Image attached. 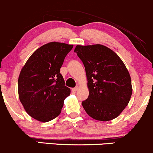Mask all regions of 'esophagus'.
I'll return each instance as SVG.
<instances>
[{"label":"esophagus","mask_w":153,"mask_h":153,"mask_svg":"<svg viewBox=\"0 0 153 153\" xmlns=\"http://www.w3.org/2000/svg\"><path fill=\"white\" fill-rule=\"evenodd\" d=\"M73 91H74V92H76V91H78V87L73 88Z\"/></svg>","instance_id":"esophagus-1"}]
</instances>
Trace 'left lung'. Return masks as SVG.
<instances>
[{
	"label": "left lung",
	"instance_id": "1",
	"mask_svg": "<svg viewBox=\"0 0 153 153\" xmlns=\"http://www.w3.org/2000/svg\"><path fill=\"white\" fill-rule=\"evenodd\" d=\"M75 52L85 67L89 96L82 101L86 113L99 121L117 118L129 102L131 80L114 51L101 45H77Z\"/></svg>",
	"mask_w": 153,
	"mask_h": 153
}]
</instances>
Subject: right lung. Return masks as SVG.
<instances>
[{
    "mask_svg": "<svg viewBox=\"0 0 153 153\" xmlns=\"http://www.w3.org/2000/svg\"><path fill=\"white\" fill-rule=\"evenodd\" d=\"M73 45L50 42L37 49L26 61L19 77V96L24 109L42 122L61 113L64 100L71 94L59 73Z\"/></svg>",
    "mask_w": 153,
    "mask_h": 153,
    "instance_id": "add662e5",
    "label": "right lung"
}]
</instances>
